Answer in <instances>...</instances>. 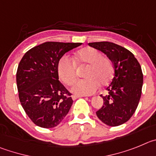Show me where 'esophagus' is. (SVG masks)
Instances as JSON below:
<instances>
[{"mask_svg": "<svg viewBox=\"0 0 156 156\" xmlns=\"http://www.w3.org/2000/svg\"><path fill=\"white\" fill-rule=\"evenodd\" d=\"M83 96H87V95H72V99L75 100V99H78V98H80V97H83Z\"/></svg>", "mask_w": 156, "mask_h": 156, "instance_id": "esophagus-1", "label": "esophagus"}]
</instances>
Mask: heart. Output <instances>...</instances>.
I'll return each mask as SVG.
<instances>
[{
	"mask_svg": "<svg viewBox=\"0 0 156 156\" xmlns=\"http://www.w3.org/2000/svg\"><path fill=\"white\" fill-rule=\"evenodd\" d=\"M76 65L87 66L83 74L85 79L77 82L71 88V92L77 95H90L99 88L110 84L114 77V67L112 61L103 57L100 52L93 47H87L78 50L75 54ZM59 78L65 85H72L77 79L75 65L68 57H63L57 64Z\"/></svg>",
	"mask_w": 156,
	"mask_h": 156,
	"instance_id": "obj_1",
	"label": "heart"
}]
</instances>
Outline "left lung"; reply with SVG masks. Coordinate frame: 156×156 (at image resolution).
Segmentation results:
<instances>
[{
    "mask_svg": "<svg viewBox=\"0 0 156 156\" xmlns=\"http://www.w3.org/2000/svg\"><path fill=\"white\" fill-rule=\"evenodd\" d=\"M88 45L106 54L114 67V77L106 88L109 93L100 95L103 105L96 115L106 125H121L130 120L139 103L143 85L141 65L134 54L121 46L110 42Z\"/></svg>",
    "mask_w": 156,
    "mask_h": 156,
    "instance_id": "1",
    "label": "left lung"
}]
</instances>
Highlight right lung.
I'll return each mask as SVG.
<instances>
[{
    "label": "right lung",
    "instance_id": "obj_1",
    "mask_svg": "<svg viewBox=\"0 0 156 156\" xmlns=\"http://www.w3.org/2000/svg\"><path fill=\"white\" fill-rule=\"evenodd\" d=\"M81 43L46 42L26 52L16 73L19 97L31 120L51 128L61 123L73 103L71 94L59 81L57 64Z\"/></svg>",
    "mask_w": 156,
    "mask_h": 156
}]
</instances>
